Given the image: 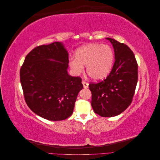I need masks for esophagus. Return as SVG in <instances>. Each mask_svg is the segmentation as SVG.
<instances>
[{
    "label": "esophagus",
    "instance_id": "esophagus-1",
    "mask_svg": "<svg viewBox=\"0 0 160 160\" xmlns=\"http://www.w3.org/2000/svg\"><path fill=\"white\" fill-rule=\"evenodd\" d=\"M82 84H83V88H85V89L88 88L89 84H88V83H87V82H85V81H82Z\"/></svg>",
    "mask_w": 160,
    "mask_h": 160
}]
</instances>
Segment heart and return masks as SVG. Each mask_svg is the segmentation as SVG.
<instances>
[{"mask_svg": "<svg viewBox=\"0 0 160 160\" xmlns=\"http://www.w3.org/2000/svg\"><path fill=\"white\" fill-rule=\"evenodd\" d=\"M114 61V53L107 45L91 43L77 51L75 58H71L69 64L75 75L81 74L86 66V72L95 81L105 79L110 72Z\"/></svg>", "mask_w": 160, "mask_h": 160, "instance_id": "b5f03b06", "label": "heart"}]
</instances>
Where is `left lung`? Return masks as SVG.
Returning <instances> with one entry per match:
<instances>
[{"label":"left lung","mask_w":160,"mask_h":160,"mask_svg":"<svg viewBox=\"0 0 160 160\" xmlns=\"http://www.w3.org/2000/svg\"><path fill=\"white\" fill-rule=\"evenodd\" d=\"M112 44L115 62L107 78L98 83H90L91 106L101 117H115L132 103L138 83V64L133 52L123 43L106 38Z\"/></svg>","instance_id":"1"}]
</instances>
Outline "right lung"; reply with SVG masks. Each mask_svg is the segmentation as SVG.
Segmentation results:
<instances>
[{"label": "right lung", "mask_w": 160, "mask_h": 160, "mask_svg": "<svg viewBox=\"0 0 160 160\" xmlns=\"http://www.w3.org/2000/svg\"><path fill=\"white\" fill-rule=\"evenodd\" d=\"M68 63L69 53L61 42L38 46L25 57L20 71L24 97L42 118L61 121L72 113L83 85L79 77L68 74Z\"/></svg>", "instance_id": "1"}]
</instances>
